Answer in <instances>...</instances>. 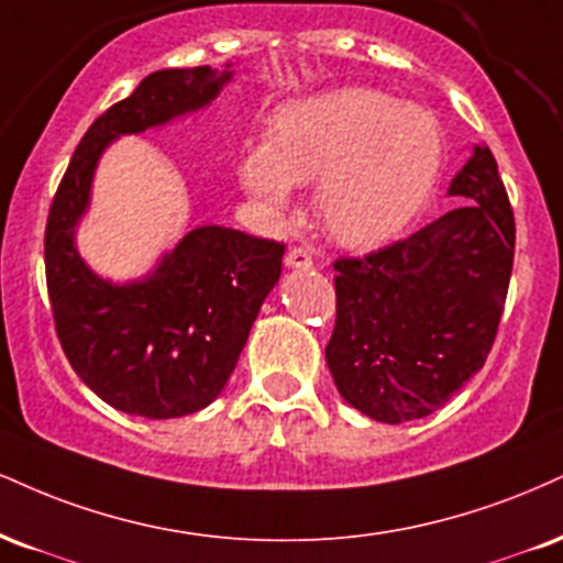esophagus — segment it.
Wrapping results in <instances>:
<instances>
[{
  "instance_id": "34e87169",
  "label": "esophagus",
  "mask_w": 563,
  "mask_h": 563,
  "mask_svg": "<svg viewBox=\"0 0 563 563\" xmlns=\"http://www.w3.org/2000/svg\"><path fill=\"white\" fill-rule=\"evenodd\" d=\"M286 267L288 269H309L311 267V254L307 249H290L286 254Z\"/></svg>"
}]
</instances>
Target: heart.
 <instances>
[{
  "instance_id": "b5f03b06",
  "label": "heart",
  "mask_w": 563,
  "mask_h": 563,
  "mask_svg": "<svg viewBox=\"0 0 563 563\" xmlns=\"http://www.w3.org/2000/svg\"><path fill=\"white\" fill-rule=\"evenodd\" d=\"M443 133L435 114L377 88L343 86L286 107L264 146L241 159L243 188L273 217L294 207V186H314L330 239L377 249L401 235L435 186Z\"/></svg>"
}]
</instances>
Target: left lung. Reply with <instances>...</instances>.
Returning <instances> with one entry per match:
<instances>
[{"label": "left lung", "mask_w": 563, "mask_h": 563, "mask_svg": "<svg viewBox=\"0 0 563 563\" xmlns=\"http://www.w3.org/2000/svg\"><path fill=\"white\" fill-rule=\"evenodd\" d=\"M449 196L459 205L409 239L335 262L338 320L324 358L343 401L375 422L440 409L483 369L504 314L514 212L485 144Z\"/></svg>", "instance_id": "1"}]
</instances>
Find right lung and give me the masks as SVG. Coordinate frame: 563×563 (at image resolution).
<instances>
[{"label":"right lung","instance_id":"1","mask_svg":"<svg viewBox=\"0 0 563 563\" xmlns=\"http://www.w3.org/2000/svg\"><path fill=\"white\" fill-rule=\"evenodd\" d=\"M233 80L225 67H167L141 80L88 128L46 222V288L76 375L112 409L178 419L220 396L286 246L225 225H196L146 275L110 280L78 252L97 167L112 141L207 110Z\"/></svg>","mask_w":563,"mask_h":563}]
</instances>
